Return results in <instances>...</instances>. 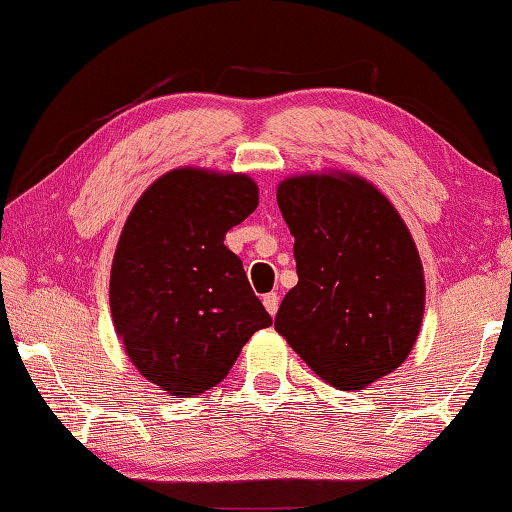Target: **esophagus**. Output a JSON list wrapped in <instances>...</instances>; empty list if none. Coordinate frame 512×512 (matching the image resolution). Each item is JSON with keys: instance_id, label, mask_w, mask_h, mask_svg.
Returning <instances> with one entry per match:
<instances>
[{"instance_id": "obj_1", "label": "esophagus", "mask_w": 512, "mask_h": 512, "mask_svg": "<svg viewBox=\"0 0 512 512\" xmlns=\"http://www.w3.org/2000/svg\"><path fill=\"white\" fill-rule=\"evenodd\" d=\"M264 307H266V312H269L271 316H275L278 314V307H280V298H278V294H266L264 296Z\"/></svg>"}]
</instances>
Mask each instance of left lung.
<instances>
[{
  "label": "left lung",
  "mask_w": 512,
  "mask_h": 512,
  "mask_svg": "<svg viewBox=\"0 0 512 512\" xmlns=\"http://www.w3.org/2000/svg\"><path fill=\"white\" fill-rule=\"evenodd\" d=\"M294 234L298 285L275 330L316 376L362 389L401 367L424 316V269L403 218L355 175H300L278 186Z\"/></svg>",
  "instance_id": "obj_1"
}]
</instances>
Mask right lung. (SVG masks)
<instances>
[{"label":"right lung","mask_w":512,"mask_h":512,"mask_svg":"<svg viewBox=\"0 0 512 512\" xmlns=\"http://www.w3.org/2000/svg\"><path fill=\"white\" fill-rule=\"evenodd\" d=\"M246 175L177 168L136 202L111 266V316L134 367L173 396L216 387L271 314L225 232L257 209Z\"/></svg>","instance_id":"right-lung-1"}]
</instances>
